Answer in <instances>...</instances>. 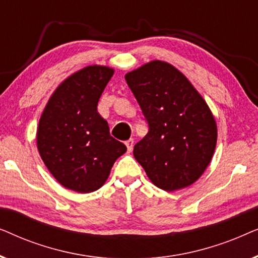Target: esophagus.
Listing matches in <instances>:
<instances>
[{"label":"esophagus","instance_id":"esophagus-1","mask_svg":"<svg viewBox=\"0 0 258 258\" xmlns=\"http://www.w3.org/2000/svg\"><path fill=\"white\" fill-rule=\"evenodd\" d=\"M125 146H126V149L130 153V151L133 150V147H134V140L133 139H129L128 141H125Z\"/></svg>","mask_w":258,"mask_h":258}]
</instances>
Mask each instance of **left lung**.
<instances>
[{
	"label": "left lung",
	"instance_id": "8db88e82",
	"mask_svg": "<svg viewBox=\"0 0 258 258\" xmlns=\"http://www.w3.org/2000/svg\"><path fill=\"white\" fill-rule=\"evenodd\" d=\"M149 132L134 156L155 185L165 191L189 186L201 177L217 142L209 107L183 74L163 61H151L125 75Z\"/></svg>",
	"mask_w": 258,
	"mask_h": 258
}]
</instances>
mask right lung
<instances>
[{"label": "right lung", "mask_w": 258, "mask_h": 258, "mask_svg": "<svg viewBox=\"0 0 258 258\" xmlns=\"http://www.w3.org/2000/svg\"><path fill=\"white\" fill-rule=\"evenodd\" d=\"M114 69L89 66L73 74L49 98L37 128V149L67 189L87 194L107 181L126 147L109 133L97 103Z\"/></svg>", "instance_id": "obj_1"}]
</instances>
